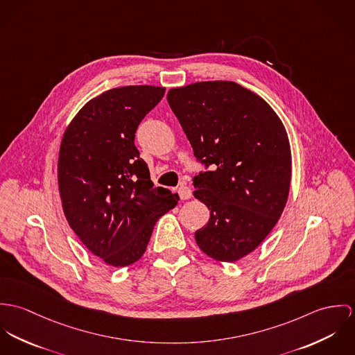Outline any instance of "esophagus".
Instances as JSON below:
<instances>
[{"mask_svg":"<svg viewBox=\"0 0 355 355\" xmlns=\"http://www.w3.org/2000/svg\"><path fill=\"white\" fill-rule=\"evenodd\" d=\"M178 195L181 197V200H189L192 197V191L188 187H180L178 188Z\"/></svg>","mask_w":355,"mask_h":355,"instance_id":"obj_1","label":"esophagus"}]
</instances>
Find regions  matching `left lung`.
<instances>
[{
	"label": "left lung",
	"instance_id": "obj_1",
	"mask_svg": "<svg viewBox=\"0 0 355 355\" xmlns=\"http://www.w3.org/2000/svg\"><path fill=\"white\" fill-rule=\"evenodd\" d=\"M167 102L197 160L211 167L193 177V195L209 209L197 245L218 261H236L271 233L287 202L286 129L261 96L234 81L171 88Z\"/></svg>",
	"mask_w": 355,
	"mask_h": 355
}]
</instances>
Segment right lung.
<instances>
[{
	"label": "right lung",
	"mask_w": 355,
	"mask_h": 355,
	"mask_svg": "<svg viewBox=\"0 0 355 355\" xmlns=\"http://www.w3.org/2000/svg\"><path fill=\"white\" fill-rule=\"evenodd\" d=\"M163 95L155 85L109 89L87 102L62 136L57 173L65 218L85 248L113 267L144 254L159 218L180 200L154 188L135 146L139 123Z\"/></svg>",
	"instance_id": "right-lung-1"
}]
</instances>
